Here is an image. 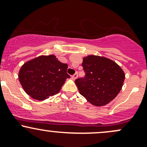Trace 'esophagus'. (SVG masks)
<instances>
[{
  "label": "esophagus",
  "mask_w": 147,
  "mask_h": 147,
  "mask_svg": "<svg viewBox=\"0 0 147 147\" xmlns=\"http://www.w3.org/2000/svg\"><path fill=\"white\" fill-rule=\"evenodd\" d=\"M77 77H78V73H76L75 74H74V75H73L72 76V79L73 80H76L77 78Z\"/></svg>",
  "instance_id": "esophagus-1"
}]
</instances>
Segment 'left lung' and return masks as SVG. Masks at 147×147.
Masks as SVG:
<instances>
[{"mask_svg":"<svg viewBox=\"0 0 147 147\" xmlns=\"http://www.w3.org/2000/svg\"><path fill=\"white\" fill-rule=\"evenodd\" d=\"M84 78L75 81L79 93L91 104L107 105L121 91L125 74L114 61L106 57L89 55L83 59Z\"/></svg>","mask_w":147,"mask_h":147,"instance_id":"8db88e82","label":"left lung"}]
</instances>
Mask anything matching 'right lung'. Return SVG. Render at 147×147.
Here are the masks:
<instances>
[{"instance_id":"obj_1","label":"right lung","mask_w":147,"mask_h":147,"mask_svg":"<svg viewBox=\"0 0 147 147\" xmlns=\"http://www.w3.org/2000/svg\"><path fill=\"white\" fill-rule=\"evenodd\" d=\"M68 65L54 55L40 56L28 61L18 72V79L28 95L43 101L58 94L66 78Z\"/></svg>"}]
</instances>
